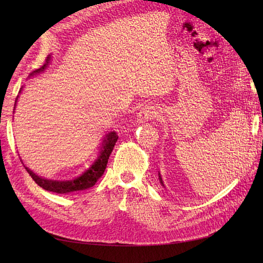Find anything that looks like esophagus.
<instances>
[{
    "label": "esophagus",
    "mask_w": 263,
    "mask_h": 263,
    "mask_svg": "<svg viewBox=\"0 0 263 263\" xmlns=\"http://www.w3.org/2000/svg\"><path fill=\"white\" fill-rule=\"evenodd\" d=\"M157 114L158 113H157V110L155 108H153V107H145V108H142L140 112L138 113L137 119H138L139 123H145V122H148L149 119L155 118L156 116H158Z\"/></svg>",
    "instance_id": "obj_1"
}]
</instances>
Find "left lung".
<instances>
[{
    "label": "left lung",
    "instance_id": "obj_1",
    "mask_svg": "<svg viewBox=\"0 0 263 263\" xmlns=\"http://www.w3.org/2000/svg\"><path fill=\"white\" fill-rule=\"evenodd\" d=\"M158 176H159V181H160L161 185L164 187V184H163V181H162V178H161V174H160V172H158Z\"/></svg>",
    "mask_w": 263,
    "mask_h": 263
}]
</instances>
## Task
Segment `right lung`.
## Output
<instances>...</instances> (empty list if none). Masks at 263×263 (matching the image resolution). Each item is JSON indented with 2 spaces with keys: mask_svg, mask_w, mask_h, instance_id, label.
Returning a JSON list of instances; mask_svg holds the SVG:
<instances>
[{
  "mask_svg": "<svg viewBox=\"0 0 263 263\" xmlns=\"http://www.w3.org/2000/svg\"><path fill=\"white\" fill-rule=\"evenodd\" d=\"M50 60H51V57L49 55V57H47L45 65L42 68L35 70L34 72H31L30 76H35L37 73L44 72V71L48 68ZM21 91L22 90H20V93ZM17 99H18V95H17ZM17 99L15 101V105H16ZM117 139H118V136L115 132H110L106 134L105 137L103 138L98 158L95 159L94 162L91 164L89 169L85 170L80 177L76 178L74 180L55 181L50 179H45L43 177H39L38 174H36L34 171H31L29 168H27L22 160L21 161L24 164V166H25L27 172L29 173V176L33 178V180L39 186L43 187L46 191H49V192H54L58 194H67L71 192H76V191H83V190L92 187L95 183H97V181L103 176V173H104L106 169L109 155L112 154Z\"/></svg>",
  "mask_w": 263,
  "mask_h": 263,
  "instance_id": "right-lung-1",
  "label": "right lung"
}]
</instances>
